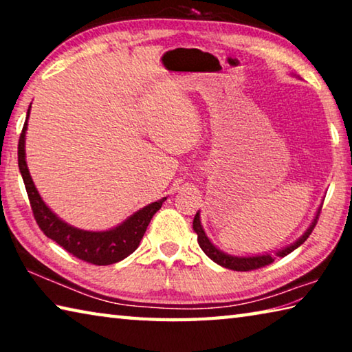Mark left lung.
<instances>
[{
    "instance_id": "1",
    "label": "left lung",
    "mask_w": 352,
    "mask_h": 352,
    "mask_svg": "<svg viewBox=\"0 0 352 352\" xmlns=\"http://www.w3.org/2000/svg\"><path fill=\"white\" fill-rule=\"evenodd\" d=\"M318 214H320V210H318ZM318 214L317 217H315L314 223L311 225V228H309L305 234H302L300 239H298L294 245H290L287 248L281 250V252H278L276 254L281 256V258H284V256H287L289 253L294 252L295 248H298L301 245L302 242H305L309 236H311L312 230L315 228V223H317V219H318ZM192 228L195 233H197V241H199V245L200 248L204 250L205 254L208 256V258L212 259L216 264L225 267V269H230V270H236V272H250V270H256V269H261V267H265V265H270L273 261L270 254H262V256H252V258H237V256H230V254H225L220 252L219 248H216L211 243V241L208 239L204 228H201L200 225V214L197 212L195 214L194 217V222H192Z\"/></svg>"
}]
</instances>
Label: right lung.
<instances>
[{
    "mask_svg": "<svg viewBox=\"0 0 352 352\" xmlns=\"http://www.w3.org/2000/svg\"><path fill=\"white\" fill-rule=\"evenodd\" d=\"M28 118L19 140V168L23 182H25L34 219L40 226V230L43 231L45 236L67 250L68 253L76 256L77 259L88 262V264L110 265L127 258L129 254H132L138 248L153 214L162 208L166 199L147 205L138 212H135L132 217H129L126 222L109 231H83L65 223L41 200L38 190L34 186L31 174L28 170L25 158V136L28 129Z\"/></svg>",
    "mask_w": 352,
    "mask_h": 352,
    "instance_id": "1",
    "label": "right lung"
}]
</instances>
